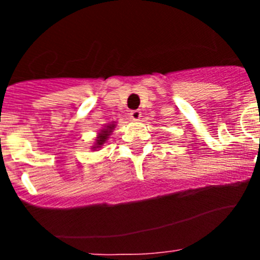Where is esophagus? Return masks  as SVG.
Returning a JSON list of instances; mask_svg holds the SVG:
<instances>
[{
    "mask_svg": "<svg viewBox=\"0 0 260 260\" xmlns=\"http://www.w3.org/2000/svg\"><path fill=\"white\" fill-rule=\"evenodd\" d=\"M130 117H132L134 121H139V119H141V117H142V112L139 109L132 110V112H130Z\"/></svg>",
    "mask_w": 260,
    "mask_h": 260,
    "instance_id": "34e87169",
    "label": "esophagus"
}]
</instances>
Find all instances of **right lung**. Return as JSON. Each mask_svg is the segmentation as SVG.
<instances>
[{
    "label": "right lung",
    "instance_id": "right-lung-1",
    "mask_svg": "<svg viewBox=\"0 0 260 260\" xmlns=\"http://www.w3.org/2000/svg\"><path fill=\"white\" fill-rule=\"evenodd\" d=\"M114 123H110V125H108L107 127L103 128L102 132L99 133V135L96 137V142H95V146H92V148L95 150V148H100V147L103 146V144L105 143V142L108 141V138H109V135L112 134V132H113L114 128Z\"/></svg>",
    "mask_w": 260,
    "mask_h": 260
}]
</instances>
